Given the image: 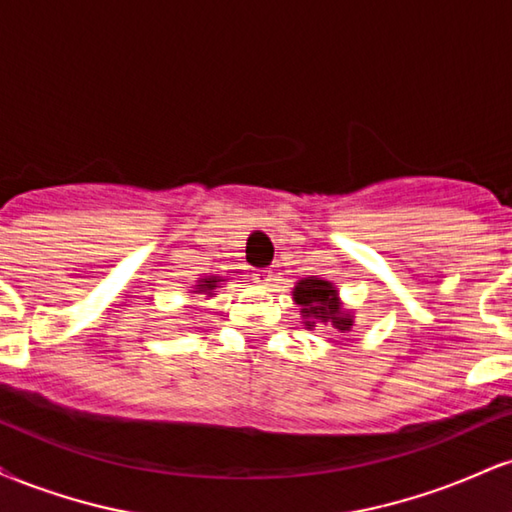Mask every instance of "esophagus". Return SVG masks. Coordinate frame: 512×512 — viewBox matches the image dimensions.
Instances as JSON below:
<instances>
[{
    "mask_svg": "<svg viewBox=\"0 0 512 512\" xmlns=\"http://www.w3.org/2000/svg\"><path fill=\"white\" fill-rule=\"evenodd\" d=\"M272 272H269V269H255V272H252V281H255L257 286H262V289H267L269 284H272Z\"/></svg>",
    "mask_w": 512,
    "mask_h": 512,
    "instance_id": "obj_1",
    "label": "esophagus"
}]
</instances>
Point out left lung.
<instances>
[{
    "label": "left lung",
    "instance_id": "8db88e82",
    "mask_svg": "<svg viewBox=\"0 0 512 512\" xmlns=\"http://www.w3.org/2000/svg\"><path fill=\"white\" fill-rule=\"evenodd\" d=\"M293 301L301 305L305 330H315V325H330L337 332L354 330L356 315L339 298L337 286L320 276H305L293 286Z\"/></svg>",
    "mask_w": 512,
    "mask_h": 512
}]
</instances>
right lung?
I'll return each mask as SVG.
<instances>
[{"instance_id":"1","label":"right lung","mask_w":512,"mask_h":512,"mask_svg":"<svg viewBox=\"0 0 512 512\" xmlns=\"http://www.w3.org/2000/svg\"><path fill=\"white\" fill-rule=\"evenodd\" d=\"M221 281H226V279H221V276H216V274L202 276V279H197V284L190 286V293H204V298H211V296H216L214 289L221 284Z\"/></svg>"}]
</instances>
